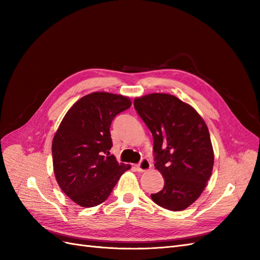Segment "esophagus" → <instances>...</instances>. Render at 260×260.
I'll list each match as a JSON object with an SVG mask.
<instances>
[{"instance_id":"esophagus-1","label":"esophagus","mask_w":260,"mask_h":260,"mask_svg":"<svg viewBox=\"0 0 260 260\" xmlns=\"http://www.w3.org/2000/svg\"><path fill=\"white\" fill-rule=\"evenodd\" d=\"M138 170L141 171V172H144V171H148L149 169L152 168V164L149 162L148 159L146 158H143L142 160H141L139 164H138Z\"/></svg>"}]
</instances>
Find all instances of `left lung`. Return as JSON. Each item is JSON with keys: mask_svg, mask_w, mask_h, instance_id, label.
I'll use <instances>...</instances> for the list:
<instances>
[{"mask_svg": "<svg viewBox=\"0 0 260 260\" xmlns=\"http://www.w3.org/2000/svg\"><path fill=\"white\" fill-rule=\"evenodd\" d=\"M135 108L152 132L154 165L165 179L151 198L166 209L184 210L200 198L214 167L207 124L190 104L167 93L136 98Z\"/></svg>", "mask_w": 260, "mask_h": 260, "instance_id": "1", "label": "left lung"}]
</instances>
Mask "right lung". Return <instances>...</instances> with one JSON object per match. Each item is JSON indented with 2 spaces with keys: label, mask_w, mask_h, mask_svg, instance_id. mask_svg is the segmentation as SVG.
<instances>
[{
  "label": "right lung",
  "mask_w": 260,
  "mask_h": 260,
  "mask_svg": "<svg viewBox=\"0 0 260 260\" xmlns=\"http://www.w3.org/2000/svg\"><path fill=\"white\" fill-rule=\"evenodd\" d=\"M131 106L128 96L88 94L68 109L52 142L53 169L61 191L81 207L106 201L130 165L111 155L112 121Z\"/></svg>",
  "instance_id": "1"
}]
</instances>
